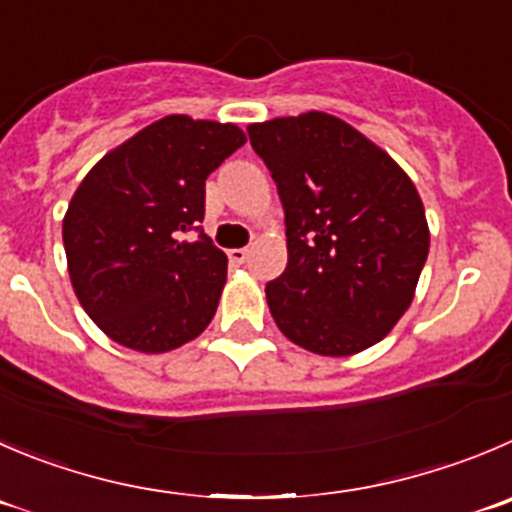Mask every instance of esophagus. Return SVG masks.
<instances>
[{"label": "esophagus", "mask_w": 512, "mask_h": 512, "mask_svg": "<svg viewBox=\"0 0 512 512\" xmlns=\"http://www.w3.org/2000/svg\"><path fill=\"white\" fill-rule=\"evenodd\" d=\"M228 259H231L233 264H243V261L248 259V248H231V251H228Z\"/></svg>", "instance_id": "esophagus-1"}]
</instances>
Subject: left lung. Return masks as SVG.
I'll list each match as a JSON object with an SVG mask.
<instances>
[{
    "instance_id": "obj_1",
    "label": "left lung",
    "mask_w": 512,
    "mask_h": 512,
    "mask_svg": "<svg viewBox=\"0 0 512 512\" xmlns=\"http://www.w3.org/2000/svg\"><path fill=\"white\" fill-rule=\"evenodd\" d=\"M286 216L289 261L266 284L281 332L321 357H349L392 332L430 251L415 183L326 113L248 125Z\"/></svg>"
}]
</instances>
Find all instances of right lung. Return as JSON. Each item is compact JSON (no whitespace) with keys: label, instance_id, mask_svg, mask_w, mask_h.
<instances>
[{"label":"right lung","instance_id":"1","mask_svg":"<svg viewBox=\"0 0 512 512\" xmlns=\"http://www.w3.org/2000/svg\"><path fill=\"white\" fill-rule=\"evenodd\" d=\"M243 143L231 123L168 115L85 175L62 241L82 309L113 342L160 354L211 324L228 259L201 228L206 178Z\"/></svg>","mask_w":512,"mask_h":512}]
</instances>
